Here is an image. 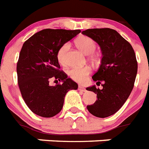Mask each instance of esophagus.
I'll return each mask as SVG.
<instances>
[{"label": "esophagus", "mask_w": 149, "mask_h": 149, "mask_svg": "<svg viewBox=\"0 0 149 149\" xmlns=\"http://www.w3.org/2000/svg\"><path fill=\"white\" fill-rule=\"evenodd\" d=\"M78 90H79V91H84V92H85V91H86V89L84 88V87H82V86H78Z\"/></svg>", "instance_id": "34e87169"}]
</instances>
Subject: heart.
I'll return each mask as SVG.
<instances>
[{"label":"heart","mask_w":149,"mask_h":149,"mask_svg":"<svg viewBox=\"0 0 149 149\" xmlns=\"http://www.w3.org/2000/svg\"><path fill=\"white\" fill-rule=\"evenodd\" d=\"M75 45L78 49H80L84 54H90L95 52L96 48V43L93 39L88 36L79 37L76 39ZM69 48L68 43H65L58 49L57 53V58L61 65H65V54ZM91 71L89 66H84L80 68H72L68 71L69 77L73 81L78 83H82L86 80L87 77Z\"/></svg>","instance_id":"1"}]
</instances>
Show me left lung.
<instances>
[{"instance_id": "1", "label": "left lung", "mask_w": 149, "mask_h": 149, "mask_svg": "<svg viewBox=\"0 0 149 149\" xmlns=\"http://www.w3.org/2000/svg\"><path fill=\"white\" fill-rule=\"evenodd\" d=\"M99 45L102 58L97 72L92 76L96 84L102 82L103 88L95 85L87 88L97 94V100L87 108L98 118H107L116 113L132 91L138 63L134 50L129 42L115 30L94 28L82 31Z\"/></svg>"}]
</instances>
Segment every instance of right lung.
<instances>
[{
  "label": "right lung",
  "mask_w": 149,
  "mask_h": 149,
  "mask_svg": "<svg viewBox=\"0 0 149 149\" xmlns=\"http://www.w3.org/2000/svg\"><path fill=\"white\" fill-rule=\"evenodd\" d=\"M80 32V30L44 29L24 43L17 64V81L24 101L34 114L53 117L62 109L68 91L78 89V84L60 71L57 53ZM52 78L63 84L50 86Z\"/></svg>",
  "instance_id": "right-lung-1"
}]
</instances>
